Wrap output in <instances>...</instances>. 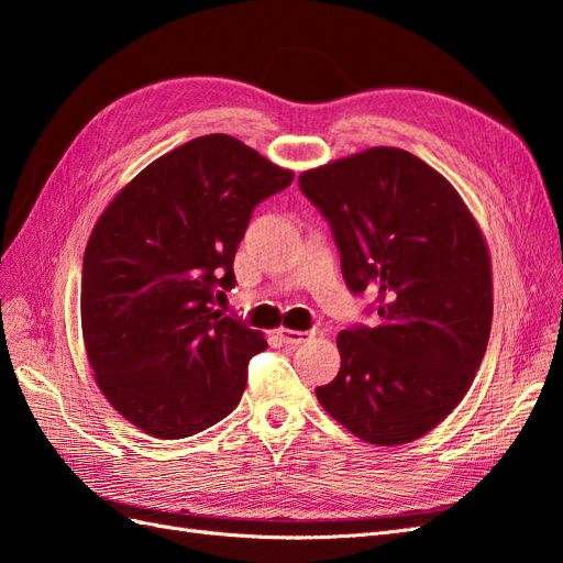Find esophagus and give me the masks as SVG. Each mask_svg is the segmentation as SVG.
Returning <instances> with one entry per match:
<instances>
[{"label": "esophagus", "mask_w": 563, "mask_h": 563, "mask_svg": "<svg viewBox=\"0 0 563 563\" xmlns=\"http://www.w3.org/2000/svg\"><path fill=\"white\" fill-rule=\"evenodd\" d=\"M314 335V331H294V329H277V338L286 345H300L305 340H310Z\"/></svg>", "instance_id": "obj_1"}]
</instances>
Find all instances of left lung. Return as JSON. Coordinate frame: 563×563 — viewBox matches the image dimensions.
<instances>
[{
	"mask_svg": "<svg viewBox=\"0 0 563 563\" xmlns=\"http://www.w3.org/2000/svg\"><path fill=\"white\" fill-rule=\"evenodd\" d=\"M298 185L331 225L347 288L376 296L380 317L338 333L340 371L317 399L368 444H408L453 411L484 360V234L455 187L399 147L310 168Z\"/></svg>",
	"mask_w": 563,
	"mask_h": 563,
	"instance_id": "8db88e82",
	"label": "left lung"
}]
</instances>
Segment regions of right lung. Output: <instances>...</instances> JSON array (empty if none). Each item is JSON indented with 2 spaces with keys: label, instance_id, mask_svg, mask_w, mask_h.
Returning <instances> with one entry per match:
<instances>
[{
  "label": "right lung",
  "instance_id": "right-lung-1",
  "mask_svg": "<svg viewBox=\"0 0 563 563\" xmlns=\"http://www.w3.org/2000/svg\"><path fill=\"white\" fill-rule=\"evenodd\" d=\"M225 133L201 135L135 176L84 251L81 333L114 411L157 439L211 428L240 404L261 331L223 317L253 209L291 185Z\"/></svg>",
  "mask_w": 563,
  "mask_h": 563
}]
</instances>
